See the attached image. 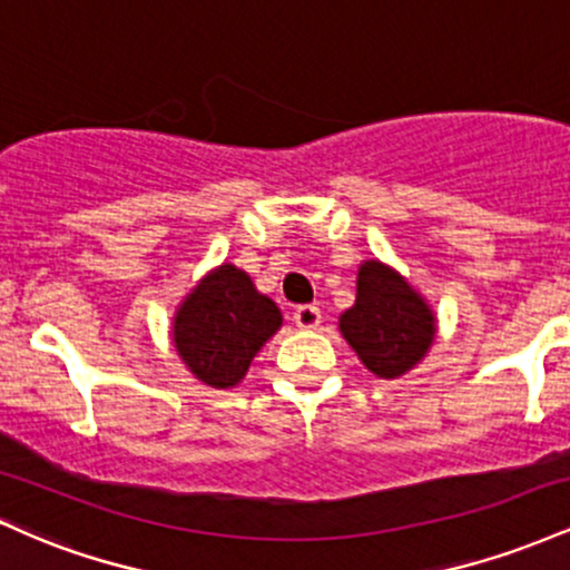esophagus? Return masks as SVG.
<instances>
[{"label":"esophagus","instance_id":"esophagus-1","mask_svg":"<svg viewBox=\"0 0 570 570\" xmlns=\"http://www.w3.org/2000/svg\"><path fill=\"white\" fill-rule=\"evenodd\" d=\"M294 324L305 332L316 330V326L322 324V311H318L316 305H299L297 311H294Z\"/></svg>","mask_w":570,"mask_h":570}]
</instances>
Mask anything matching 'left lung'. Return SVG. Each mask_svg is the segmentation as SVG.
Returning a JSON list of instances; mask_svg holds the SVG:
<instances>
[{"mask_svg": "<svg viewBox=\"0 0 570 570\" xmlns=\"http://www.w3.org/2000/svg\"><path fill=\"white\" fill-rule=\"evenodd\" d=\"M337 326L364 367L383 381L417 367L436 337L429 299L381 259L358 265L356 303L340 316Z\"/></svg>", "mask_w": 570, "mask_h": 570, "instance_id": "obj_1", "label": "left lung"}]
</instances>
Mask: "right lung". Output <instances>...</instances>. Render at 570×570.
Returning <instances> with one entry per match:
<instances>
[{"label":"right lung","mask_w":570,"mask_h":570,"mask_svg":"<svg viewBox=\"0 0 570 570\" xmlns=\"http://www.w3.org/2000/svg\"><path fill=\"white\" fill-rule=\"evenodd\" d=\"M284 324L278 305L233 263L208 271L174 313L171 340L203 385L235 389Z\"/></svg>","instance_id":"1"}]
</instances>
